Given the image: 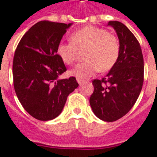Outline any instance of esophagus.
I'll return each mask as SVG.
<instances>
[{"label":"esophagus","instance_id":"esophagus-1","mask_svg":"<svg viewBox=\"0 0 157 157\" xmlns=\"http://www.w3.org/2000/svg\"><path fill=\"white\" fill-rule=\"evenodd\" d=\"M77 81H78V84H79V85H81V84H82V83H83V81H82V80H81V79H78V78H77Z\"/></svg>","mask_w":157,"mask_h":157}]
</instances>
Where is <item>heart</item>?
<instances>
[{"label": "heart", "mask_w": 157, "mask_h": 157, "mask_svg": "<svg viewBox=\"0 0 157 157\" xmlns=\"http://www.w3.org/2000/svg\"><path fill=\"white\" fill-rule=\"evenodd\" d=\"M71 42H60L57 54L65 64L72 65L77 60L78 50L86 48V61L78 64L70 71L72 76L84 80L100 70L105 72L116 64L120 53L118 40L105 29L87 26L75 31L71 36Z\"/></svg>", "instance_id": "heart-1"}]
</instances>
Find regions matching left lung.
Returning a JSON list of instances; mask_svg holds the SVG:
<instances>
[{"mask_svg":"<svg viewBox=\"0 0 157 157\" xmlns=\"http://www.w3.org/2000/svg\"><path fill=\"white\" fill-rule=\"evenodd\" d=\"M119 39L120 53L107 76L92 80L94 91L90 105L97 117L105 121L118 120L131 109L142 90L144 64L139 41L117 21L109 22Z\"/></svg>","mask_w":157,"mask_h":157,"instance_id":"obj_1","label":"left lung"}]
</instances>
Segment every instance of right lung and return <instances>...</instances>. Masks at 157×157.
<instances>
[{"mask_svg": "<svg viewBox=\"0 0 157 157\" xmlns=\"http://www.w3.org/2000/svg\"><path fill=\"white\" fill-rule=\"evenodd\" d=\"M72 23L40 21L22 36L13 61V86L17 98L31 116L40 121L56 118L67 97L77 88L75 77L58 79L66 71L57 47Z\"/></svg>", "mask_w": 157, "mask_h": 157, "instance_id": "right-lung-1", "label": "right lung"}]
</instances>
